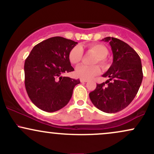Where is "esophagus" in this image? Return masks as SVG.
<instances>
[{"instance_id": "obj_1", "label": "esophagus", "mask_w": 154, "mask_h": 154, "mask_svg": "<svg viewBox=\"0 0 154 154\" xmlns=\"http://www.w3.org/2000/svg\"><path fill=\"white\" fill-rule=\"evenodd\" d=\"M80 82H87L88 80L87 79H80Z\"/></svg>"}]
</instances>
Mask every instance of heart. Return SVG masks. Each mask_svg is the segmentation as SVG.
<instances>
[{
  "label": "heart",
  "mask_w": 154,
  "mask_h": 154,
  "mask_svg": "<svg viewBox=\"0 0 154 154\" xmlns=\"http://www.w3.org/2000/svg\"><path fill=\"white\" fill-rule=\"evenodd\" d=\"M88 50L92 51L96 55L94 63H99L100 64L104 65L106 63V56L109 54L107 48L102 44L95 43L88 45ZM83 56V49L80 45H76L70 51L69 54V59L72 64H77L81 61ZM100 69L98 65L94 66H87V65H80L76 69L75 74L77 77L82 79H90L100 73Z\"/></svg>",
  "instance_id": "1"
}]
</instances>
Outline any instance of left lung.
<instances>
[{"label":"left lung","instance_id":"8db88e82","mask_svg":"<svg viewBox=\"0 0 154 154\" xmlns=\"http://www.w3.org/2000/svg\"><path fill=\"white\" fill-rule=\"evenodd\" d=\"M103 40L109 42L113 53L112 64L103 75L109 79L97 84L89 96L99 110L116 113L128 106L137 95L143 77L142 64L138 54L128 43L111 37Z\"/></svg>","mask_w":154,"mask_h":154}]
</instances>
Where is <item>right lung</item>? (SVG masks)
Masks as SVG:
<instances>
[{"mask_svg":"<svg viewBox=\"0 0 154 154\" xmlns=\"http://www.w3.org/2000/svg\"><path fill=\"white\" fill-rule=\"evenodd\" d=\"M77 42L53 37L37 44L24 62V85L28 96L37 107L54 112L71 99L79 79L62 77L74 71L69 54Z\"/></svg>","mask_w":154,"mask_h":154,"instance_id":"add662e5","label":"right lung"}]
</instances>
